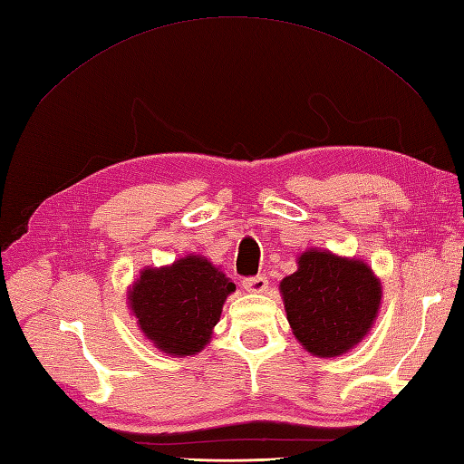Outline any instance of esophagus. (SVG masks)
I'll return each instance as SVG.
<instances>
[{
	"mask_svg": "<svg viewBox=\"0 0 464 464\" xmlns=\"http://www.w3.org/2000/svg\"><path fill=\"white\" fill-rule=\"evenodd\" d=\"M242 285L246 291L250 293H262L267 289V277L266 276H254V277H246L242 281Z\"/></svg>",
	"mask_w": 464,
	"mask_h": 464,
	"instance_id": "obj_1",
	"label": "esophagus"
}]
</instances>
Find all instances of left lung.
<instances>
[{
  "label": "left lung",
  "instance_id": "obj_1",
  "mask_svg": "<svg viewBox=\"0 0 464 464\" xmlns=\"http://www.w3.org/2000/svg\"><path fill=\"white\" fill-rule=\"evenodd\" d=\"M281 281L287 321L311 354L331 358L362 341L374 323L382 287L360 259L309 250Z\"/></svg>",
  "mask_w": 464,
  "mask_h": 464
}]
</instances>
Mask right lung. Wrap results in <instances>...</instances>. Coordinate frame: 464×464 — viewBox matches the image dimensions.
<instances>
[{
  "label": "right lung",
  "mask_w": 464,
  "mask_h": 464,
  "mask_svg": "<svg viewBox=\"0 0 464 464\" xmlns=\"http://www.w3.org/2000/svg\"><path fill=\"white\" fill-rule=\"evenodd\" d=\"M236 289L208 259L187 256L173 266L145 269L130 291L140 329L165 354L200 353Z\"/></svg>",
  "instance_id": "add662e5"
}]
</instances>
